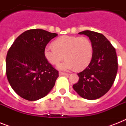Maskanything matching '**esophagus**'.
Masks as SVG:
<instances>
[{"label": "esophagus", "instance_id": "obj_1", "mask_svg": "<svg viewBox=\"0 0 126 126\" xmlns=\"http://www.w3.org/2000/svg\"><path fill=\"white\" fill-rule=\"evenodd\" d=\"M59 75L60 76H68L69 74L68 73H63V72H59Z\"/></svg>", "mask_w": 126, "mask_h": 126}]
</instances>
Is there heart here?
I'll use <instances>...</instances> for the list:
<instances>
[{
	"instance_id": "1",
	"label": "heart",
	"mask_w": 126,
	"mask_h": 126,
	"mask_svg": "<svg viewBox=\"0 0 126 126\" xmlns=\"http://www.w3.org/2000/svg\"><path fill=\"white\" fill-rule=\"evenodd\" d=\"M44 56L51 64H57L63 59H66L57 65L59 70L69 71L77 68H86L92 60L93 46L92 42L85 36H62L53 42V45L46 46Z\"/></svg>"
}]
</instances>
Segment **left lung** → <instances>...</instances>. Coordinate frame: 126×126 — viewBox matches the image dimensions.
Wrapping results in <instances>:
<instances>
[{"instance_id": "1", "label": "left lung", "mask_w": 126, "mask_h": 126, "mask_svg": "<svg viewBox=\"0 0 126 126\" xmlns=\"http://www.w3.org/2000/svg\"><path fill=\"white\" fill-rule=\"evenodd\" d=\"M79 34L89 37L93 46V56L88 67L77 74L79 82L73 88L81 97L97 99L107 93L116 79L118 59L115 48L101 33L88 30Z\"/></svg>"}]
</instances>
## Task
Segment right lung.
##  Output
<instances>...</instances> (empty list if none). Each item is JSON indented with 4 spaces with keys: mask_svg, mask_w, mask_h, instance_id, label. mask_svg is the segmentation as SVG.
<instances>
[{
    "mask_svg": "<svg viewBox=\"0 0 126 126\" xmlns=\"http://www.w3.org/2000/svg\"><path fill=\"white\" fill-rule=\"evenodd\" d=\"M57 36L43 29L25 31L16 39L6 59L8 80L18 95L33 101L45 97L55 85L58 71L44 56L47 43Z\"/></svg>",
    "mask_w": 126,
    "mask_h": 126,
    "instance_id": "1",
    "label": "right lung"
}]
</instances>
